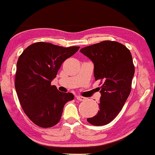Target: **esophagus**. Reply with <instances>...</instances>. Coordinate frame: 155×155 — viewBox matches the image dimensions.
<instances>
[{
    "instance_id": "obj_1",
    "label": "esophagus",
    "mask_w": 155,
    "mask_h": 155,
    "mask_svg": "<svg viewBox=\"0 0 155 155\" xmlns=\"http://www.w3.org/2000/svg\"><path fill=\"white\" fill-rule=\"evenodd\" d=\"M77 100L80 101H83L86 100V98L83 97H81V96H77Z\"/></svg>"
}]
</instances>
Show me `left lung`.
<instances>
[{
  "label": "left lung",
  "instance_id": "obj_1",
  "mask_svg": "<svg viewBox=\"0 0 155 155\" xmlns=\"http://www.w3.org/2000/svg\"><path fill=\"white\" fill-rule=\"evenodd\" d=\"M94 63L95 80H101L99 110L87 121L104 126L116 117L129 97L134 66L130 50L116 41H104L81 49Z\"/></svg>",
  "mask_w": 155,
  "mask_h": 155
}]
</instances>
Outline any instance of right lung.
I'll use <instances>...</instances> for the list:
<instances>
[{
	"instance_id": "add662e5",
	"label": "right lung",
	"mask_w": 155,
	"mask_h": 155,
	"mask_svg": "<svg viewBox=\"0 0 155 155\" xmlns=\"http://www.w3.org/2000/svg\"><path fill=\"white\" fill-rule=\"evenodd\" d=\"M79 48L38 42L28 47L19 56L16 91L25 113L39 127L57 124L65 104L74 98L72 93L58 91L51 81L56 77L62 63Z\"/></svg>"
}]
</instances>
